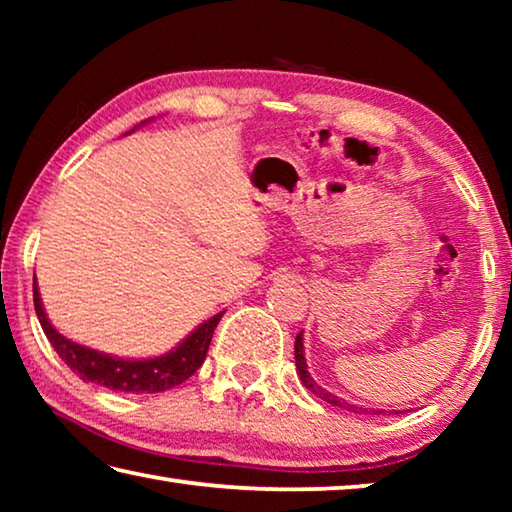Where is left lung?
<instances>
[{"instance_id": "8db88e82", "label": "left lung", "mask_w": 512, "mask_h": 512, "mask_svg": "<svg viewBox=\"0 0 512 512\" xmlns=\"http://www.w3.org/2000/svg\"><path fill=\"white\" fill-rule=\"evenodd\" d=\"M296 370H298V375H300V381L302 384H305V388L307 391H311L314 393L316 397H320V400L323 402H327V404H332V406H339V409H345V411H350V413H361V415H384V413H388V411H384V409H363V406H357V404H350V402H345L343 397H339V395H334V393H329V391H325L323 386H318L316 381H314V377L309 375V370H307V359H305V348H302V332L296 336ZM400 413V411H397Z\"/></svg>"}]
</instances>
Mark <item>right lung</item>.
I'll return each instance as SVG.
<instances>
[{"label":"right lung","instance_id":"obj_1","mask_svg":"<svg viewBox=\"0 0 512 512\" xmlns=\"http://www.w3.org/2000/svg\"><path fill=\"white\" fill-rule=\"evenodd\" d=\"M142 124H146V121H142ZM33 305H36L42 332L47 334L51 348L58 352V357L67 363L69 370H74L83 381H92V384L106 386L117 393L135 395L169 391V388L183 384V381L192 377L203 366L212 334L223 316V311H219V314L207 318L194 332H189L176 348L167 354H160V357L121 359L106 352L85 348V345L74 343L72 339L60 334L45 314L36 282H33Z\"/></svg>","mask_w":512,"mask_h":512}]
</instances>
